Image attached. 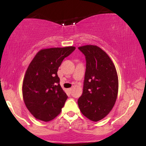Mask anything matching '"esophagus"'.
<instances>
[{"mask_svg":"<svg viewBox=\"0 0 146 146\" xmlns=\"http://www.w3.org/2000/svg\"><path fill=\"white\" fill-rule=\"evenodd\" d=\"M68 90H69L70 92H71V91H72V88H69Z\"/></svg>","mask_w":146,"mask_h":146,"instance_id":"obj_1","label":"esophagus"}]
</instances>
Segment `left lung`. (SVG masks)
Returning a JSON list of instances; mask_svg holds the SVG:
<instances>
[{
	"instance_id": "8db88e82",
	"label": "left lung",
	"mask_w": 146,
	"mask_h": 146,
	"mask_svg": "<svg viewBox=\"0 0 146 146\" xmlns=\"http://www.w3.org/2000/svg\"><path fill=\"white\" fill-rule=\"evenodd\" d=\"M85 56L86 66L82 94L78 104L82 114L98 121L110 113L116 101L118 78L108 55L97 46L78 47Z\"/></svg>"
}]
</instances>
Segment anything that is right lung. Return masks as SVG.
<instances>
[{"label": "right lung", "mask_w": 146, "mask_h": 146, "mask_svg": "<svg viewBox=\"0 0 146 146\" xmlns=\"http://www.w3.org/2000/svg\"><path fill=\"white\" fill-rule=\"evenodd\" d=\"M74 46L43 49L28 67L23 84L26 106L35 117L50 121L61 112L68 96L60 85L58 69Z\"/></svg>", "instance_id": "add662e5"}]
</instances>
